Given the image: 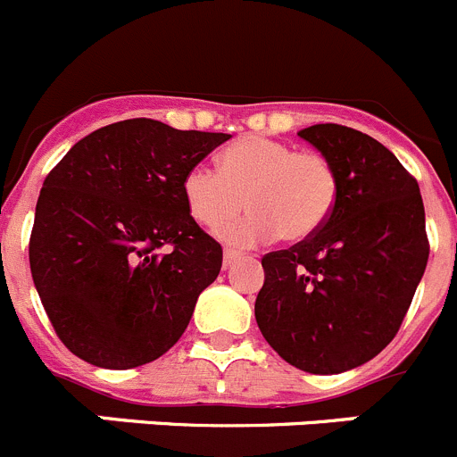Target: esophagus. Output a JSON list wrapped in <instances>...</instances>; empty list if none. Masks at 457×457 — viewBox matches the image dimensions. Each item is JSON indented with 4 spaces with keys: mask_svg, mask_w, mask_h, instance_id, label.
Masks as SVG:
<instances>
[{
    "mask_svg": "<svg viewBox=\"0 0 457 457\" xmlns=\"http://www.w3.org/2000/svg\"><path fill=\"white\" fill-rule=\"evenodd\" d=\"M242 258L240 251L236 249H224V267H231L233 262H237Z\"/></svg>",
    "mask_w": 457,
    "mask_h": 457,
    "instance_id": "obj_1",
    "label": "esophagus"
}]
</instances>
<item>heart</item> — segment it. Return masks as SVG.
I'll return each instance as SVG.
<instances>
[{"label": "heart", "instance_id": "b5f03b06", "mask_svg": "<svg viewBox=\"0 0 457 457\" xmlns=\"http://www.w3.org/2000/svg\"><path fill=\"white\" fill-rule=\"evenodd\" d=\"M340 192L333 162L317 152H296L287 142L246 136L220 154L217 170L196 165L183 179V199L192 220L217 226V236L236 245H258L280 236L301 242L328 221Z\"/></svg>", "mask_w": 457, "mask_h": 457}]
</instances>
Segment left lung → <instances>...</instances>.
<instances>
[{"mask_svg": "<svg viewBox=\"0 0 457 457\" xmlns=\"http://www.w3.org/2000/svg\"><path fill=\"white\" fill-rule=\"evenodd\" d=\"M299 136L333 162L340 192L315 236L262 258L256 321L296 370L342 374L390 345L412 303L430 251L424 201L367 133L315 124Z\"/></svg>", "mask_w": 457, "mask_h": 457, "instance_id": "obj_1", "label": "left lung"}]
</instances>
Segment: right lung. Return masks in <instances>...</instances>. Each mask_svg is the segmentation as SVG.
Wrapping results in <instances>:
<instances>
[{"label": "right lung", "mask_w": 457, "mask_h": 457, "mask_svg": "<svg viewBox=\"0 0 457 457\" xmlns=\"http://www.w3.org/2000/svg\"><path fill=\"white\" fill-rule=\"evenodd\" d=\"M228 137L136 117L92 131L49 171L29 262L74 355L131 370L177 345L221 270L220 242L187 212L183 179Z\"/></svg>", "instance_id": "right-lung-1"}]
</instances>
